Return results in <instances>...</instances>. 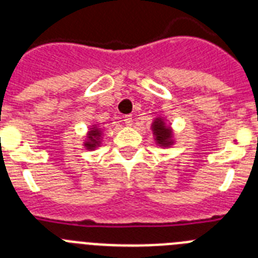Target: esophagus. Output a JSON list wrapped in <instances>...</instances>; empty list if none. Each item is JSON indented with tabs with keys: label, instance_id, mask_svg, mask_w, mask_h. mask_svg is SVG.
<instances>
[{
	"label": "esophagus",
	"instance_id": "obj_1",
	"mask_svg": "<svg viewBox=\"0 0 258 258\" xmlns=\"http://www.w3.org/2000/svg\"><path fill=\"white\" fill-rule=\"evenodd\" d=\"M124 121H125V124L127 125V126H131V125H133V117H132L131 115H125L124 116Z\"/></svg>",
	"mask_w": 258,
	"mask_h": 258
}]
</instances>
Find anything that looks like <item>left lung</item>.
Returning a JSON list of instances; mask_svg holds the SVG:
<instances>
[{
  "mask_svg": "<svg viewBox=\"0 0 258 258\" xmlns=\"http://www.w3.org/2000/svg\"><path fill=\"white\" fill-rule=\"evenodd\" d=\"M152 132H154L155 141L160 147H170L174 143L173 141V131L170 126L165 124V120L163 117L155 118L151 125Z\"/></svg>",
  "mask_w": 258,
  "mask_h": 258,
  "instance_id": "1",
  "label": "left lung"
}]
</instances>
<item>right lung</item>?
<instances>
[{
    "label": "right lung",
    "mask_w": 258,
    "mask_h": 258,
    "mask_svg": "<svg viewBox=\"0 0 258 258\" xmlns=\"http://www.w3.org/2000/svg\"><path fill=\"white\" fill-rule=\"evenodd\" d=\"M102 141V129L98 127L97 125H93L89 131L88 136H86V140L84 142V146H85L88 150H94L97 147H99Z\"/></svg>",
    "instance_id": "obj_1"
}]
</instances>
